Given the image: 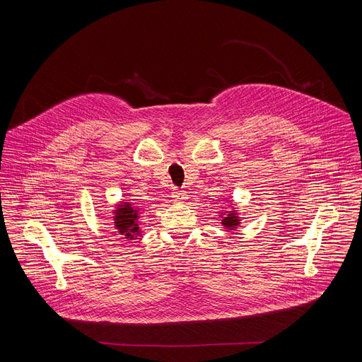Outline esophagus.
<instances>
[{
	"label": "esophagus",
	"mask_w": 362,
	"mask_h": 362,
	"mask_svg": "<svg viewBox=\"0 0 362 362\" xmlns=\"http://www.w3.org/2000/svg\"><path fill=\"white\" fill-rule=\"evenodd\" d=\"M172 196H173V199H175L176 202H183L185 199H187L186 192H185V190H179V189H173Z\"/></svg>",
	"instance_id": "esophagus-1"
}]
</instances>
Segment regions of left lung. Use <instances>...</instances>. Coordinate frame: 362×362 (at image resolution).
Here are the masks:
<instances>
[{"mask_svg": "<svg viewBox=\"0 0 362 362\" xmlns=\"http://www.w3.org/2000/svg\"><path fill=\"white\" fill-rule=\"evenodd\" d=\"M222 225H223V226H226L229 230H233V228L239 225L238 214H236V212H230V214H228V215L222 219Z\"/></svg>", "mask_w": 362, "mask_h": 362, "instance_id": "8db88e82", "label": "left lung"}]
</instances>
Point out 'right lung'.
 I'll list each match as a JSON object with an SVG mask.
<instances>
[{
  "instance_id": "1",
  "label": "right lung",
  "mask_w": 362,
  "mask_h": 362,
  "mask_svg": "<svg viewBox=\"0 0 362 362\" xmlns=\"http://www.w3.org/2000/svg\"><path fill=\"white\" fill-rule=\"evenodd\" d=\"M139 208L133 206L132 203H122L119 204L117 211H115V228L127 239H134L136 235L140 233L137 219H139Z\"/></svg>"
}]
</instances>
